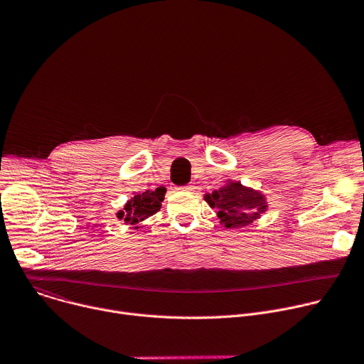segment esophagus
<instances>
[{
	"instance_id": "1",
	"label": "esophagus",
	"mask_w": 364,
	"mask_h": 364,
	"mask_svg": "<svg viewBox=\"0 0 364 364\" xmlns=\"http://www.w3.org/2000/svg\"><path fill=\"white\" fill-rule=\"evenodd\" d=\"M180 190H183V191H193L194 187L193 186H186V187H180Z\"/></svg>"
}]
</instances>
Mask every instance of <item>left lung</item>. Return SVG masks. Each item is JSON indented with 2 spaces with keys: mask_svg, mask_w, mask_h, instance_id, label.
<instances>
[{
  "mask_svg": "<svg viewBox=\"0 0 364 364\" xmlns=\"http://www.w3.org/2000/svg\"><path fill=\"white\" fill-rule=\"evenodd\" d=\"M204 200L218 212L225 228H243L253 223L268 209L262 193L242 186L239 181H229L213 193L205 194Z\"/></svg>",
  "mask_w": 364,
  "mask_h": 364,
  "instance_id": "8db88e82",
  "label": "left lung"
}]
</instances>
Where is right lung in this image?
Wrapping results in <instances>:
<instances>
[{"mask_svg": "<svg viewBox=\"0 0 364 364\" xmlns=\"http://www.w3.org/2000/svg\"><path fill=\"white\" fill-rule=\"evenodd\" d=\"M166 188L159 187L155 191L146 190L144 193H136L124 207V210L117 213L118 219L124 220L127 225L136 226L149 216L157 213L161 209V201L164 200Z\"/></svg>", "mask_w": 364, "mask_h": 364, "instance_id": "1", "label": "right lung"}]
</instances>
